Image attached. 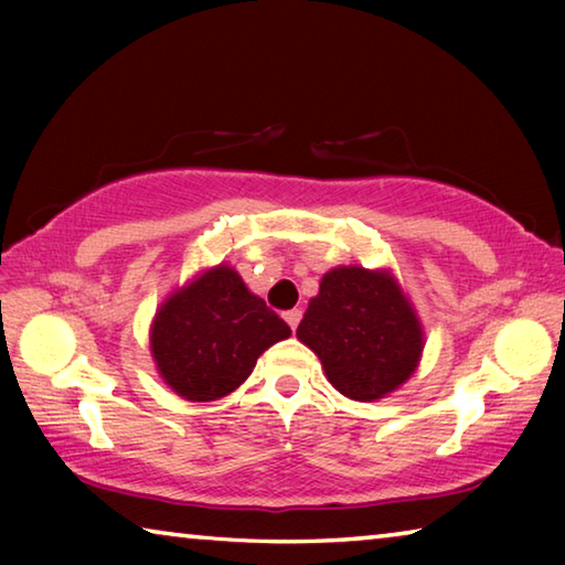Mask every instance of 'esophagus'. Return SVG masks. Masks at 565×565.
Instances as JSON below:
<instances>
[{
    "mask_svg": "<svg viewBox=\"0 0 565 565\" xmlns=\"http://www.w3.org/2000/svg\"><path fill=\"white\" fill-rule=\"evenodd\" d=\"M284 319H286V323H289L291 329H296V327H299V321H301V311H299V309L286 311V313H284Z\"/></svg>",
    "mask_w": 565,
    "mask_h": 565,
    "instance_id": "1",
    "label": "esophagus"
}]
</instances>
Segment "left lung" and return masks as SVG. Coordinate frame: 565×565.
Here are the masks:
<instances>
[{
    "instance_id": "obj_1",
    "label": "left lung",
    "mask_w": 565,
    "mask_h": 565,
    "mask_svg": "<svg viewBox=\"0 0 565 565\" xmlns=\"http://www.w3.org/2000/svg\"><path fill=\"white\" fill-rule=\"evenodd\" d=\"M296 337L353 401L384 398L406 384L424 351V329L394 276L363 266L323 274Z\"/></svg>"
}]
</instances>
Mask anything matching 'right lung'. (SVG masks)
I'll list each match as a JSON object with an SVG mask.
<instances>
[{"instance_id": "1", "label": "right lung", "mask_w": 565, "mask_h": 565, "mask_svg": "<svg viewBox=\"0 0 565 565\" xmlns=\"http://www.w3.org/2000/svg\"><path fill=\"white\" fill-rule=\"evenodd\" d=\"M289 323L218 264L181 286L151 323V356L164 384L186 401H216L252 374L256 359L289 339Z\"/></svg>"}]
</instances>
